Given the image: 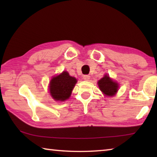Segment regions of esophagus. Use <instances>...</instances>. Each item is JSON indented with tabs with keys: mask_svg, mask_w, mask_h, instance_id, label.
I'll list each match as a JSON object with an SVG mask.
<instances>
[{
	"mask_svg": "<svg viewBox=\"0 0 157 157\" xmlns=\"http://www.w3.org/2000/svg\"><path fill=\"white\" fill-rule=\"evenodd\" d=\"M83 78H84V80H86V81H88L89 79H90V76H89V75H84L83 76Z\"/></svg>",
	"mask_w": 157,
	"mask_h": 157,
	"instance_id": "esophagus-1",
	"label": "esophagus"
}]
</instances>
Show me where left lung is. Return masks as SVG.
<instances>
[{
	"instance_id": "1",
	"label": "left lung",
	"mask_w": 157,
	"mask_h": 157,
	"mask_svg": "<svg viewBox=\"0 0 157 157\" xmlns=\"http://www.w3.org/2000/svg\"><path fill=\"white\" fill-rule=\"evenodd\" d=\"M99 88L107 96H113L118 91V84L113 81L109 76L105 75L98 82Z\"/></svg>"
}]
</instances>
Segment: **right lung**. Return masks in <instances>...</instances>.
<instances>
[{
	"mask_svg": "<svg viewBox=\"0 0 157 157\" xmlns=\"http://www.w3.org/2000/svg\"><path fill=\"white\" fill-rule=\"evenodd\" d=\"M77 79L69 75L66 71L55 76L50 82V92L53 99L57 101H64L71 96Z\"/></svg>",
	"mask_w": 157,
	"mask_h": 157,
	"instance_id": "right-lung-1",
	"label": "right lung"
}]
</instances>
